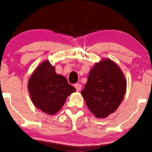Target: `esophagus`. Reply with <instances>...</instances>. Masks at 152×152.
<instances>
[{"mask_svg": "<svg viewBox=\"0 0 152 152\" xmlns=\"http://www.w3.org/2000/svg\"><path fill=\"white\" fill-rule=\"evenodd\" d=\"M75 88H76V91H80V89H81V85L80 84H75Z\"/></svg>", "mask_w": 152, "mask_h": 152, "instance_id": "esophagus-1", "label": "esophagus"}]
</instances>
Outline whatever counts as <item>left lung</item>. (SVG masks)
Returning a JSON list of instances; mask_svg holds the SVG:
<instances>
[{
    "instance_id": "1",
    "label": "left lung",
    "mask_w": 152,
    "mask_h": 152,
    "mask_svg": "<svg viewBox=\"0 0 152 152\" xmlns=\"http://www.w3.org/2000/svg\"><path fill=\"white\" fill-rule=\"evenodd\" d=\"M126 90L124 75L111 60L96 63L90 71L81 95L91 112L97 118H104L116 111L122 103Z\"/></svg>"
}]
</instances>
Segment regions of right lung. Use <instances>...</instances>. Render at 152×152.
<instances>
[{"label":"right lung","mask_w":152,"mask_h":152,"mask_svg":"<svg viewBox=\"0 0 152 152\" xmlns=\"http://www.w3.org/2000/svg\"><path fill=\"white\" fill-rule=\"evenodd\" d=\"M28 90L33 104L49 115L60 110L68 95L76 91L65 77L56 75L55 67L48 61L42 63L33 72Z\"/></svg>","instance_id":"1"}]
</instances>
